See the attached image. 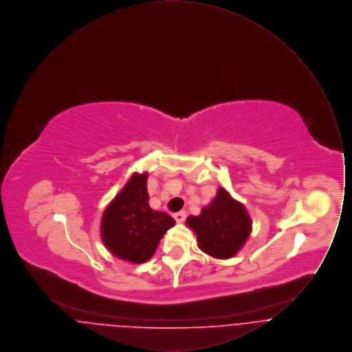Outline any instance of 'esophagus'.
I'll list each match as a JSON object with an SVG mask.
<instances>
[{
	"label": "esophagus",
	"mask_w": 352,
	"mask_h": 352,
	"mask_svg": "<svg viewBox=\"0 0 352 352\" xmlns=\"http://www.w3.org/2000/svg\"><path fill=\"white\" fill-rule=\"evenodd\" d=\"M173 217H174L177 223H182V221H184L186 217H187V212L186 211H179V212H175Z\"/></svg>",
	"instance_id": "obj_1"
}]
</instances>
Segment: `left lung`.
I'll return each mask as SVG.
<instances>
[{"mask_svg":"<svg viewBox=\"0 0 352 352\" xmlns=\"http://www.w3.org/2000/svg\"><path fill=\"white\" fill-rule=\"evenodd\" d=\"M186 224L195 232L198 247L215 258H231L243 248L252 231V221L244 204L219 187L210 206L201 215H190Z\"/></svg>","mask_w":352,"mask_h":352,"instance_id":"left-lung-1","label":"left lung"}]
</instances>
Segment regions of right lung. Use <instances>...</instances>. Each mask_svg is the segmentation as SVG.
Instances as JSON below:
<instances>
[{"instance_id": "add662e5", "label": "right lung", "mask_w": 352, "mask_h": 352, "mask_svg": "<svg viewBox=\"0 0 352 352\" xmlns=\"http://www.w3.org/2000/svg\"><path fill=\"white\" fill-rule=\"evenodd\" d=\"M148 173H134L108 204L101 219V240L118 258L132 264L148 261L175 220L149 206Z\"/></svg>"}]
</instances>
